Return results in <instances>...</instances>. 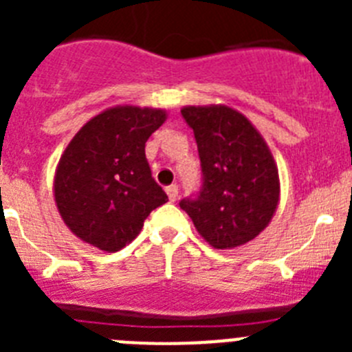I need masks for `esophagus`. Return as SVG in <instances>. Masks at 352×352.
Wrapping results in <instances>:
<instances>
[{"label":"esophagus","instance_id":"34e87169","mask_svg":"<svg viewBox=\"0 0 352 352\" xmlns=\"http://www.w3.org/2000/svg\"><path fill=\"white\" fill-rule=\"evenodd\" d=\"M167 195H169V201L170 203H174L176 199H178V185H169L166 188Z\"/></svg>","mask_w":352,"mask_h":352}]
</instances>
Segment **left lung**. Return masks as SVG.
I'll return each mask as SVG.
<instances>
[{
	"mask_svg": "<svg viewBox=\"0 0 352 352\" xmlns=\"http://www.w3.org/2000/svg\"><path fill=\"white\" fill-rule=\"evenodd\" d=\"M182 114L194 130L203 190L179 206L213 248L241 247L268 227L278 208L275 158L250 120L229 105H185Z\"/></svg>",
	"mask_w": 352,
	"mask_h": 352,
	"instance_id": "left-lung-1",
	"label": "left lung"
}]
</instances>
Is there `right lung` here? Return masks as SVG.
Here are the masks:
<instances>
[{"label":"right lung","mask_w":352,"mask_h":352,"mask_svg":"<svg viewBox=\"0 0 352 352\" xmlns=\"http://www.w3.org/2000/svg\"><path fill=\"white\" fill-rule=\"evenodd\" d=\"M167 111L116 105L80 126L54 173L61 219L84 243L118 252L141 232L167 194L151 178L144 146Z\"/></svg>","instance_id":"add662e5"}]
</instances>
